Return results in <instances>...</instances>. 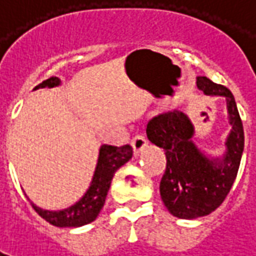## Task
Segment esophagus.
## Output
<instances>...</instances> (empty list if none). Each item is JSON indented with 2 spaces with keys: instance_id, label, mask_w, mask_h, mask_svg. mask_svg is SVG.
I'll return each instance as SVG.
<instances>
[{
  "instance_id": "34e87169",
  "label": "esophagus",
  "mask_w": 256,
  "mask_h": 256,
  "mask_svg": "<svg viewBox=\"0 0 256 256\" xmlns=\"http://www.w3.org/2000/svg\"><path fill=\"white\" fill-rule=\"evenodd\" d=\"M132 145H133V150H134V154L136 155H138L141 150H144L145 146L148 145V141L145 138V136L142 134H137L136 137H133L132 140Z\"/></svg>"
}]
</instances>
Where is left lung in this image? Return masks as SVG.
<instances>
[{
  "mask_svg": "<svg viewBox=\"0 0 256 256\" xmlns=\"http://www.w3.org/2000/svg\"><path fill=\"white\" fill-rule=\"evenodd\" d=\"M198 88L204 94L226 98L232 130L222 158H210L198 150L192 141V122L178 110L152 118L146 124L148 140L166 152L162 200L170 214L182 220L208 215L220 207L236 180L244 150L242 122L230 90L207 76H198Z\"/></svg>",
  "mask_w": 256,
  "mask_h": 256,
  "instance_id": "8db88e82",
  "label": "left lung"
}]
</instances>
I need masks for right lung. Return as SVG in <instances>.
Masks as SVG:
<instances>
[{"mask_svg":"<svg viewBox=\"0 0 256 256\" xmlns=\"http://www.w3.org/2000/svg\"><path fill=\"white\" fill-rule=\"evenodd\" d=\"M58 84H60V79L52 76L36 86L34 89L54 88ZM132 156H133V148L130 145H123V146L101 145L93 180L90 182L89 189L86 190L79 202L60 211L40 208L34 203H31L32 208L36 210L44 220L58 228H78V226H84L93 222L97 218V215L100 214L101 208L106 203V193L111 186L114 174L116 172L119 167L128 163L132 159Z\"/></svg>","mask_w":256,"mask_h":256,"instance_id":"1","label":"right lung"}]
</instances>
